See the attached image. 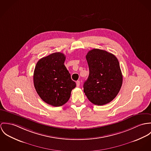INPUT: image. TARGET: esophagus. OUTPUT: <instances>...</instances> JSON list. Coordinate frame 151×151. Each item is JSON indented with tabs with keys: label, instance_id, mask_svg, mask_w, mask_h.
<instances>
[{
	"label": "esophagus",
	"instance_id": "1",
	"mask_svg": "<svg viewBox=\"0 0 151 151\" xmlns=\"http://www.w3.org/2000/svg\"><path fill=\"white\" fill-rule=\"evenodd\" d=\"M76 86L79 87L80 86V81H76Z\"/></svg>",
	"mask_w": 151,
	"mask_h": 151
}]
</instances>
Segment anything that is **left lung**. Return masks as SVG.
<instances>
[{
  "mask_svg": "<svg viewBox=\"0 0 151 151\" xmlns=\"http://www.w3.org/2000/svg\"><path fill=\"white\" fill-rule=\"evenodd\" d=\"M89 75L83 85L84 93L95 105H103L119 93L123 76L117 58L112 53L94 49L87 54Z\"/></svg>",
  "mask_w": 151,
  "mask_h": 151,
  "instance_id": "left-lung-1",
  "label": "left lung"
}]
</instances>
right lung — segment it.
<instances>
[{
	"mask_svg": "<svg viewBox=\"0 0 151 151\" xmlns=\"http://www.w3.org/2000/svg\"><path fill=\"white\" fill-rule=\"evenodd\" d=\"M65 56L57 52L43 57L37 63L34 73L35 90L46 103L60 106L69 100L76 83L64 65Z\"/></svg>",
	"mask_w": 151,
	"mask_h": 151,
	"instance_id": "right-lung-1",
	"label": "right lung"
}]
</instances>
